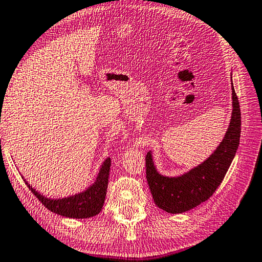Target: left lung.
<instances>
[{
	"label": "left lung",
	"mask_w": 262,
	"mask_h": 262,
	"mask_svg": "<svg viewBox=\"0 0 262 262\" xmlns=\"http://www.w3.org/2000/svg\"><path fill=\"white\" fill-rule=\"evenodd\" d=\"M239 101L232 84V114L228 130L219 147L205 162L178 177L159 173L151 151L145 156L147 180L156 206L170 214L193 209L207 201L221 185L237 152L242 130Z\"/></svg>",
	"instance_id": "1"
}]
</instances>
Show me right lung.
Masks as SVG:
<instances>
[{
    "label": "right lung",
    "mask_w": 262,
    "mask_h": 262,
    "mask_svg": "<svg viewBox=\"0 0 262 262\" xmlns=\"http://www.w3.org/2000/svg\"><path fill=\"white\" fill-rule=\"evenodd\" d=\"M110 167L111 159L106 158L101 164L95 183L89 186L83 192L70 195L67 198H46L37 192L28 181H24L31 192L38 198V200L48 210L55 212L57 215L68 217V219H89V217L98 215L104 206L106 192H107Z\"/></svg>",
    "instance_id": "obj_1"
}]
</instances>
